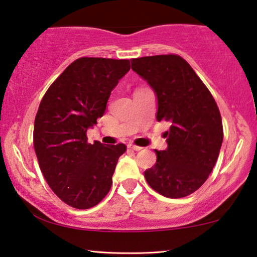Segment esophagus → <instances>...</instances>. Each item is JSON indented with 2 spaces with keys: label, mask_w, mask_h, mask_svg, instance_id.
Instances as JSON below:
<instances>
[{
  "label": "esophagus",
  "mask_w": 257,
  "mask_h": 257,
  "mask_svg": "<svg viewBox=\"0 0 257 257\" xmlns=\"http://www.w3.org/2000/svg\"><path fill=\"white\" fill-rule=\"evenodd\" d=\"M128 149H131V150H133V151H142V150H143V147L137 146V145H133V144H130V145H128Z\"/></svg>",
  "instance_id": "esophagus-1"
}]
</instances>
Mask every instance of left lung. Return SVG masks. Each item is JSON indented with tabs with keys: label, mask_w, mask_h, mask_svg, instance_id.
Listing matches in <instances>:
<instances>
[{
	"label": "left lung",
	"mask_w": 257,
	"mask_h": 257,
	"mask_svg": "<svg viewBox=\"0 0 257 257\" xmlns=\"http://www.w3.org/2000/svg\"><path fill=\"white\" fill-rule=\"evenodd\" d=\"M131 64L156 93L157 120L171 124L165 132L167 149L156 150L157 163L145 171V179L166 198H184L201 187L215 166L223 140L219 107L180 56H149Z\"/></svg>",
	"instance_id": "obj_1"
}]
</instances>
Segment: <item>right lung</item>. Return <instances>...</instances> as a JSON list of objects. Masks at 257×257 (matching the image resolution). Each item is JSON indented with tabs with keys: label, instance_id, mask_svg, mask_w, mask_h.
Instances as JSON below:
<instances>
[{
	"label": "right lung",
	"instance_id": "1",
	"mask_svg": "<svg viewBox=\"0 0 257 257\" xmlns=\"http://www.w3.org/2000/svg\"><path fill=\"white\" fill-rule=\"evenodd\" d=\"M130 68L128 59L78 58L42 98L35 118V152L48 185L73 208H91L110 191L126 146L89 144L86 131L103 117L111 91Z\"/></svg>",
	"mask_w": 257,
	"mask_h": 257
}]
</instances>
